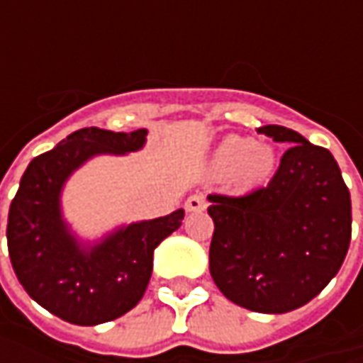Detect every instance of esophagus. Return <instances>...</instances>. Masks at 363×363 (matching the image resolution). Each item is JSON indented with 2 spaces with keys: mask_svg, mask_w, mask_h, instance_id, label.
<instances>
[{
  "mask_svg": "<svg viewBox=\"0 0 363 363\" xmlns=\"http://www.w3.org/2000/svg\"><path fill=\"white\" fill-rule=\"evenodd\" d=\"M206 206H208V202L200 194H194V196H189L188 200H186V210L188 212H202Z\"/></svg>",
  "mask_w": 363,
  "mask_h": 363,
  "instance_id": "obj_1",
  "label": "esophagus"
}]
</instances>
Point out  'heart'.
<instances>
[{
  "label": "heart",
  "mask_w": 363,
  "mask_h": 363,
  "mask_svg": "<svg viewBox=\"0 0 363 363\" xmlns=\"http://www.w3.org/2000/svg\"><path fill=\"white\" fill-rule=\"evenodd\" d=\"M214 165L220 174L236 175L238 182L252 188L264 184L277 167V155L269 145H257L255 139L230 135L214 153Z\"/></svg>",
  "instance_id": "b5f03b06"
}]
</instances>
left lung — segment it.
Returning <instances> with one entry per match:
<instances>
[{"instance_id": "obj_1", "label": "left lung", "mask_w": 363, "mask_h": 363, "mask_svg": "<svg viewBox=\"0 0 363 363\" xmlns=\"http://www.w3.org/2000/svg\"><path fill=\"white\" fill-rule=\"evenodd\" d=\"M258 133L291 145L269 186L210 194V274L222 295L257 313H286L317 297L342 269L352 200L328 149L281 125Z\"/></svg>"}]
</instances>
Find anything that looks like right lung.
Wrapping results in <instances>:
<instances>
[{"label":"right lung","instance_id":"add662e5","mask_svg":"<svg viewBox=\"0 0 363 363\" xmlns=\"http://www.w3.org/2000/svg\"><path fill=\"white\" fill-rule=\"evenodd\" d=\"M147 129L115 133L86 127L30 161L9 206L7 250L16 277L32 299L74 325L113 321L141 301L153 250L182 226L184 210L133 222L82 244L64 222L60 194L78 167L94 155H125L145 145Z\"/></svg>","mask_w":363,"mask_h":363}]
</instances>
